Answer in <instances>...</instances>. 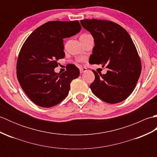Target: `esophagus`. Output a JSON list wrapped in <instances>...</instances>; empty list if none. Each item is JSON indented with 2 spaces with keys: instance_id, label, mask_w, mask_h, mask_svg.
Here are the masks:
<instances>
[{
  "instance_id": "esophagus-1",
  "label": "esophagus",
  "mask_w": 157,
  "mask_h": 157,
  "mask_svg": "<svg viewBox=\"0 0 157 157\" xmlns=\"http://www.w3.org/2000/svg\"><path fill=\"white\" fill-rule=\"evenodd\" d=\"M86 71H87V69H86V68H84V67H80V68H79V71H80V73H83L84 72H86Z\"/></svg>"
}]
</instances>
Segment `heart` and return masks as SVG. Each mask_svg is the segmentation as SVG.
Listing matches in <instances>:
<instances>
[{
    "label": "heart",
    "instance_id": "b5f03b06",
    "mask_svg": "<svg viewBox=\"0 0 157 157\" xmlns=\"http://www.w3.org/2000/svg\"><path fill=\"white\" fill-rule=\"evenodd\" d=\"M88 34H83L82 36H88Z\"/></svg>",
    "mask_w": 157,
    "mask_h": 157
}]
</instances>
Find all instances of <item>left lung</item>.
<instances>
[{
	"mask_svg": "<svg viewBox=\"0 0 157 157\" xmlns=\"http://www.w3.org/2000/svg\"><path fill=\"white\" fill-rule=\"evenodd\" d=\"M94 38L90 64H102L108 69L102 75L93 70L95 79L90 86L93 94L110 104L124 101L135 88L141 73L137 50L125 29L117 23L95 19L80 21Z\"/></svg>",
	"mask_w": 157,
	"mask_h": 157,
	"instance_id": "obj_1",
	"label": "left lung"
}]
</instances>
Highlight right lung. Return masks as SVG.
<instances>
[{"mask_svg":"<svg viewBox=\"0 0 157 157\" xmlns=\"http://www.w3.org/2000/svg\"><path fill=\"white\" fill-rule=\"evenodd\" d=\"M78 21H48L28 36L17 62V77L29 98L38 106L51 107L69 94L71 81L79 75L74 65L62 73L55 72L57 61L65 57L63 39L80 32Z\"/></svg>","mask_w":157,"mask_h":157,"instance_id":"add662e5","label":"right lung"}]
</instances>
